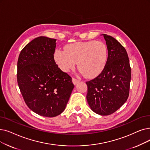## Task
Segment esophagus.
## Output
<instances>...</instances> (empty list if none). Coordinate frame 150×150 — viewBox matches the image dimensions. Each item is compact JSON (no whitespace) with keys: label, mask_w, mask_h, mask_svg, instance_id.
I'll list each match as a JSON object with an SVG mask.
<instances>
[{"label":"esophagus","mask_w":150,"mask_h":150,"mask_svg":"<svg viewBox=\"0 0 150 150\" xmlns=\"http://www.w3.org/2000/svg\"><path fill=\"white\" fill-rule=\"evenodd\" d=\"M80 81V80H78V79H75V78H72V82L74 83V84H75V85L77 84Z\"/></svg>","instance_id":"esophagus-1"}]
</instances>
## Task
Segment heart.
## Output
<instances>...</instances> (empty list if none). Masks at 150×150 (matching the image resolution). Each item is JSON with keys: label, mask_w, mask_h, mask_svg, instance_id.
I'll use <instances>...</instances> for the list:
<instances>
[{"label": "heart", "mask_w": 150, "mask_h": 150, "mask_svg": "<svg viewBox=\"0 0 150 150\" xmlns=\"http://www.w3.org/2000/svg\"><path fill=\"white\" fill-rule=\"evenodd\" d=\"M108 52L105 43L90 40L69 44L65 50L57 49L54 58L59 67L65 72L78 67L87 78L92 79L99 75L105 68Z\"/></svg>", "instance_id": "1"}]
</instances>
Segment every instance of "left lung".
Returning <instances> with one entry per match:
<instances>
[{
    "mask_svg": "<svg viewBox=\"0 0 150 150\" xmlns=\"http://www.w3.org/2000/svg\"><path fill=\"white\" fill-rule=\"evenodd\" d=\"M103 35L108 52L106 66L98 76L86 83L89 107L96 113L105 116L113 113L126 102L131 69L125 47L113 37Z\"/></svg>",
    "mask_w": 150,
    "mask_h": 150,
    "instance_id": "obj_1",
    "label": "left lung"
}]
</instances>
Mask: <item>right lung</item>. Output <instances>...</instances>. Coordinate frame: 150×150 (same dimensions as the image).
<instances>
[{
  "label": "right lung",
  "mask_w": 150,
  "mask_h": 150,
  "mask_svg": "<svg viewBox=\"0 0 150 150\" xmlns=\"http://www.w3.org/2000/svg\"><path fill=\"white\" fill-rule=\"evenodd\" d=\"M56 39L38 37L27 44L17 64L18 86L28 107L35 113L54 117L66 108L74 84L56 64Z\"/></svg>",
  "instance_id": "add662e5"
}]
</instances>
